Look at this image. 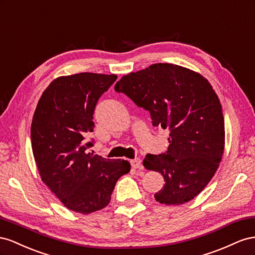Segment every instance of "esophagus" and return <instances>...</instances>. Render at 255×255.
I'll return each mask as SVG.
<instances>
[{
	"instance_id": "1",
	"label": "esophagus",
	"mask_w": 255,
	"mask_h": 255,
	"mask_svg": "<svg viewBox=\"0 0 255 255\" xmlns=\"http://www.w3.org/2000/svg\"><path fill=\"white\" fill-rule=\"evenodd\" d=\"M130 163H131V166L133 169H142V161L139 158L130 160Z\"/></svg>"
}]
</instances>
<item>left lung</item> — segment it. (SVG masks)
<instances>
[{
    "label": "left lung",
    "mask_w": 255,
    "mask_h": 255,
    "mask_svg": "<svg viewBox=\"0 0 255 255\" xmlns=\"http://www.w3.org/2000/svg\"><path fill=\"white\" fill-rule=\"evenodd\" d=\"M114 89L147 110L152 126L170 131L168 150L143 160L145 169L161 173L165 181L156 201L180 205L194 199L215 175L224 151L222 107L208 80L158 63L124 76Z\"/></svg>",
    "instance_id": "obj_1"
}]
</instances>
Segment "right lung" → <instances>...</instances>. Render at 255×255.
I'll return each instance as SVG.
<instances>
[{"instance_id":"add662e5","label":"right lung","mask_w":255,"mask_h":255,"mask_svg":"<svg viewBox=\"0 0 255 255\" xmlns=\"http://www.w3.org/2000/svg\"><path fill=\"white\" fill-rule=\"evenodd\" d=\"M116 75L81 72L59 77L42 93L31 126L32 149L41 180L68 209L91 214L106 207L127 160L106 159L87 148L97 101Z\"/></svg>"}]
</instances>
